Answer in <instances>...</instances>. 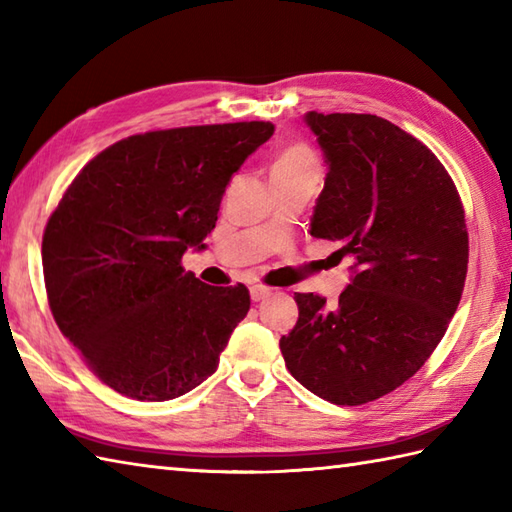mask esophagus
<instances>
[{
  "mask_svg": "<svg viewBox=\"0 0 512 512\" xmlns=\"http://www.w3.org/2000/svg\"><path fill=\"white\" fill-rule=\"evenodd\" d=\"M270 295V288L266 286H250V299L253 301H262Z\"/></svg>",
  "mask_w": 512,
  "mask_h": 512,
  "instance_id": "esophagus-1",
  "label": "esophagus"
}]
</instances>
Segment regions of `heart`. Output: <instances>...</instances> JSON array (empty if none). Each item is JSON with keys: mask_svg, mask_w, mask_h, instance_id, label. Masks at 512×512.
Segmentation results:
<instances>
[{"mask_svg": "<svg viewBox=\"0 0 512 512\" xmlns=\"http://www.w3.org/2000/svg\"><path fill=\"white\" fill-rule=\"evenodd\" d=\"M308 169H319L317 158H314L312 151L306 145H290L275 158L273 171L270 173L279 176V173H297Z\"/></svg>", "mask_w": 512, "mask_h": 512, "instance_id": "b5f03b06", "label": "heart"}]
</instances>
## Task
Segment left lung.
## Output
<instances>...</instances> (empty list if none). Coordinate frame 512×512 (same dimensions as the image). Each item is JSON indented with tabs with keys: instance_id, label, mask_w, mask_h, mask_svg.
Segmentation results:
<instances>
[{
	"instance_id": "left-lung-1",
	"label": "left lung",
	"mask_w": 512,
	"mask_h": 512,
	"mask_svg": "<svg viewBox=\"0 0 512 512\" xmlns=\"http://www.w3.org/2000/svg\"><path fill=\"white\" fill-rule=\"evenodd\" d=\"M303 123L328 165L310 235L354 264L332 308L295 292L299 319L279 347L312 394L363 405L416 374L447 332L469 264L464 209L431 149L385 118L308 112Z\"/></svg>"
}]
</instances>
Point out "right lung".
Listing matches in <instances>:
<instances>
[{
  "instance_id": "1",
  "label": "right lung",
  "mask_w": 512,
  "mask_h": 512,
  "mask_svg": "<svg viewBox=\"0 0 512 512\" xmlns=\"http://www.w3.org/2000/svg\"><path fill=\"white\" fill-rule=\"evenodd\" d=\"M273 132L250 121L118 140L50 215L41 257L54 321L118 394L171 400L217 369L248 290L206 286L180 259L204 248L226 184Z\"/></svg>"
}]
</instances>
